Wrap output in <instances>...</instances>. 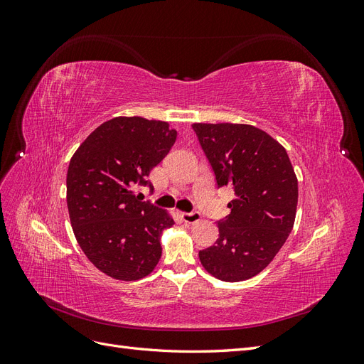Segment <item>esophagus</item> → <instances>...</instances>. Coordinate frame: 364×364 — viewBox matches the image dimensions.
<instances>
[{
    "label": "esophagus",
    "instance_id": "obj_1",
    "mask_svg": "<svg viewBox=\"0 0 364 364\" xmlns=\"http://www.w3.org/2000/svg\"><path fill=\"white\" fill-rule=\"evenodd\" d=\"M181 218L183 220L185 223L188 225H193V223H197L200 220V213L197 211H193V213H181Z\"/></svg>",
    "mask_w": 364,
    "mask_h": 364
}]
</instances>
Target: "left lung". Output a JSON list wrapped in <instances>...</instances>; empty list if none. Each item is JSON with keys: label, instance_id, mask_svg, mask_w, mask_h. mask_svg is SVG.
I'll return each instance as SVG.
<instances>
[{"label": "left lung", "instance_id": "left-lung-1", "mask_svg": "<svg viewBox=\"0 0 364 364\" xmlns=\"http://www.w3.org/2000/svg\"><path fill=\"white\" fill-rule=\"evenodd\" d=\"M218 186L235 199L218 222L215 245L199 252L205 270L225 282L255 277L289 238L297 208V178L279 142L250 124L194 123Z\"/></svg>", "mask_w": 364, "mask_h": 364}]
</instances>
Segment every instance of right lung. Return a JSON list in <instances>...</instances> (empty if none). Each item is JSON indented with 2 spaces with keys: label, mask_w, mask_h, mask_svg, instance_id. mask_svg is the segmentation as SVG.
Returning <instances> with one entry per match:
<instances>
[{
  "label": "right lung",
  "mask_w": 364,
  "mask_h": 364,
  "mask_svg": "<svg viewBox=\"0 0 364 364\" xmlns=\"http://www.w3.org/2000/svg\"><path fill=\"white\" fill-rule=\"evenodd\" d=\"M176 141L167 121L115 117L98 126L70 161L67 203L77 243L94 266L119 281L155 270L170 211L141 202L135 188Z\"/></svg>",
  "instance_id": "right-lung-1"
}]
</instances>
